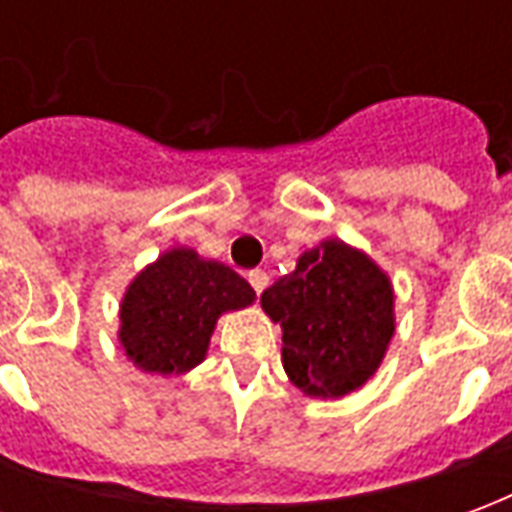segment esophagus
I'll return each mask as SVG.
<instances>
[{
    "label": "esophagus",
    "instance_id": "obj_1",
    "mask_svg": "<svg viewBox=\"0 0 512 512\" xmlns=\"http://www.w3.org/2000/svg\"><path fill=\"white\" fill-rule=\"evenodd\" d=\"M249 285H252L257 296H260V293H263V290L268 288V274H266V271H260V268H255V271H249Z\"/></svg>",
    "mask_w": 512,
    "mask_h": 512
}]
</instances>
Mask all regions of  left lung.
Returning a JSON list of instances; mask_svg holds the SVG:
<instances>
[{"instance_id":"1","label":"left lung","mask_w":512,"mask_h":512,"mask_svg":"<svg viewBox=\"0 0 512 512\" xmlns=\"http://www.w3.org/2000/svg\"><path fill=\"white\" fill-rule=\"evenodd\" d=\"M260 301L282 329L285 373L312 397H340L365 384L395 332L386 274L340 241L304 252L296 271Z\"/></svg>"}]
</instances>
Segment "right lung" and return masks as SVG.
I'll use <instances>...</instances> for the list:
<instances>
[{
	"label": "right lung",
	"instance_id": "obj_1",
	"mask_svg": "<svg viewBox=\"0 0 512 512\" xmlns=\"http://www.w3.org/2000/svg\"><path fill=\"white\" fill-rule=\"evenodd\" d=\"M255 301V290L222 263L172 249L131 282L120 307V343L147 373L200 365L216 318Z\"/></svg>",
	"mask_w": 512,
	"mask_h": 512
}]
</instances>
